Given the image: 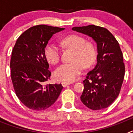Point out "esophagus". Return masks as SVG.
I'll use <instances>...</instances> for the list:
<instances>
[{"mask_svg":"<svg viewBox=\"0 0 133 133\" xmlns=\"http://www.w3.org/2000/svg\"><path fill=\"white\" fill-rule=\"evenodd\" d=\"M61 84H62V86H63V87H66V86L69 85V84H70V83H66V82H63V83H61Z\"/></svg>","mask_w":133,"mask_h":133,"instance_id":"1","label":"esophagus"}]
</instances>
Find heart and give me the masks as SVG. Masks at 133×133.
Listing matches in <instances>:
<instances>
[{"instance_id": "obj_1", "label": "heart", "mask_w": 133, "mask_h": 133, "mask_svg": "<svg viewBox=\"0 0 133 133\" xmlns=\"http://www.w3.org/2000/svg\"><path fill=\"white\" fill-rule=\"evenodd\" d=\"M60 43L64 47L74 50L72 63L58 66L54 72L55 78L64 82L75 81L82 72L83 67H89L95 62L97 56L95 46L90 42H86L83 36L70 35L61 39ZM46 58L49 63L56 64L61 59V51L57 46L49 43L44 50Z\"/></svg>"}]
</instances>
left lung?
<instances>
[{
	"label": "left lung",
	"instance_id": "8db88e82",
	"mask_svg": "<svg viewBox=\"0 0 133 133\" xmlns=\"http://www.w3.org/2000/svg\"><path fill=\"white\" fill-rule=\"evenodd\" d=\"M72 30L90 36L97 43V64L83 81L81 100L87 107L101 110L110 106L121 91L125 68L118 41L107 29L95 25Z\"/></svg>",
	"mask_w": 133,
	"mask_h": 133
}]
</instances>
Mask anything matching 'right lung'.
Segmentation results:
<instances>
[{"instance_id": "right-lung-1", "label": "right lung", "mask_w": 133, "mask_h": 133, "mask_svg": "<svg viewBox=\"0 0 133 133\" xmlns=\"http://www.w3.org/2000/svg\"><path fill=\"white\" fill-rule=\"evenodd\" d=\"M64 29L41 24L30 27L16 41L12 51L10 74L15 93L29 109L43 110L55 103L61 84H48L51 72L44 49L52 35Z\"/></svg>"}]
</instances>
